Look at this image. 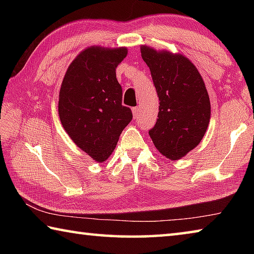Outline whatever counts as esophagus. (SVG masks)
I'll list each match as a JSON object with an SVG mask.
<instances>
[{"instance_id":"esophagus-1","label":"esophagus","mask_w":254,"mask_h":254,"mask_svg":"<svg viewBox=\"0 0 254 254\" xmlns=\"http://www.w3.org/2000/svg\"><path fill=\"white\" fill-rule=\"evenodd\" d=\"M139 112H140V110H139V107H133L132 109V113H133V117L134 118H136L137 115H139Z\"/></svg>"}]
</instances>
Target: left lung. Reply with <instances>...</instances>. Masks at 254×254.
Wrapping results in <instances>:
<instances>
[{
    "mask_svg": "<svg viewBox=\"0 0 254 254\" xmlns=\"http://www.w3.org/2000/svg\"><path fill=\"white\" fill-rule=\"evenodd\" d=\"M159 97L158 119L149 135L170 160H179L203 139L210 119V102L203 77L182 54L141 46Z\"/></svg>",
    "mask_w": 254,
    "mask_h": 254,
    "instance_id": "left-lung-1",
    "label": "left lung"
}]
</instances>
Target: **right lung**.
Here are the masks:
<instances>
[{"label": "right lung", "instance_id": "obj_1", "mask_svg": "<svg viewBox=\"0 0 254 254\" xmlns=\"http://www.w3.org/2000/svg\"><path fill=\"white\" fill-rule=\"evenodd\" d=\"M127 55V47H88L68 66L60 87L62 126L72 142L97 162L111 156L132 120L131 110L122 105L115 72Z\"/></svg>", "mask_w": 254, "mask_h": 254}]
</instances>
